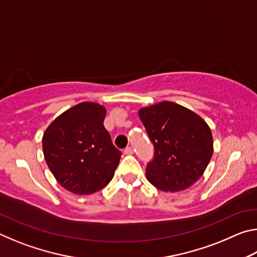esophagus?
I'll list each match as a JSON object with an SVG mask.
<instances>
[{
  "mask_svg": "<svg viewBox=\"0 0 257 257\" xmlns=\"http://www.w3.org/2000/svg\"><path fill=\"white\" fill-rule=\"evenodd\" d=\"M124 154L125 155H132L133 153H134V149H133V147L132 146H128L127 147V149H124Z\"/></svg>",
  "mask_w": 257,
  "mask_h": 257,
  "instance_id": "esophagus-1",
  "label": "esophagus"
}]
</instances>
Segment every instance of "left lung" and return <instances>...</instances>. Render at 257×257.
I'll return each instance as SVG.
<instances>
[{"label": "left lung", "mask_w": 257, "mask_h": 257, "mask_svg": "<svg viewBox=\"0 0 257 257\" xmlns=\"http://www.w3.org/2000/svg\"><path fill=\"white\" fill-rule=\"evenodd\" d=\"M139 119L154 145V159L146 178L162 191H180L203 176L213 154L208 124L179 104L163 101L142 107Z\"/></svg>", "instance_id": "obj_1"}]
</instances>
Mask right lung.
<instances>
[{"mask_svg": "<svg viewBox=\"0 0 257 257\" xmlns=\"http://www.w3.org/2000/svg\"><path fill=\"white\" fill-rule=\"evenodd\" d=\"M106 108L82 102L60 114L43 135V153L56 181L76 195L103 189L114 176L121 152L104 128Z\"/></svg>", "mask_w": 257, "mask_h": 257, "instance_id": "1", "label": "right lung"}]
</instances>
